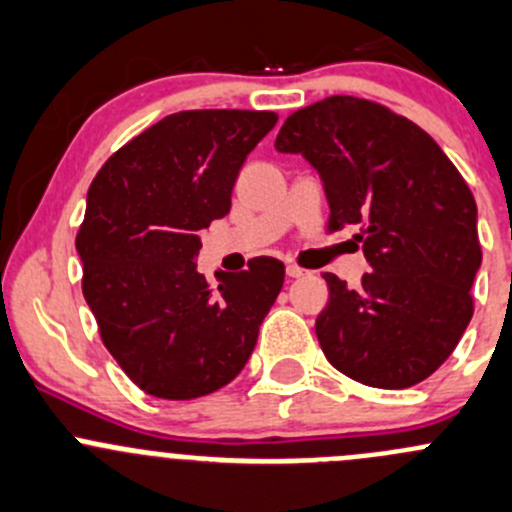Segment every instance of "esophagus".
<instances>
[{
    "label": "esophagus",
    "mask_w": 512,
    "mask_h": 512,
    "mask_svg": "<svg viewBox=\"0 0 512 512\" xmlns=\"http://www.w3.org/2000/svg\"><path fill=\"white\" fill-rule=\"evenodd\" d=\"M286 273H288V276H291V278H298V276H303V273H306V268L296 266V263H288Z\"/></svg>",
    "instance_id": "obj_1"
}]
</instances>
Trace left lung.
<instances>
[{"mask_svg":"<svg viewBox=\"0 0 512 512\" xmlns=\"http://www.w3.org/2000/svg\"><path fill=\"white\" fill-rule=\"evenodd\" d=\"M276 149L321 174L328 231L358 226L371 271L333 273L316 336L328 363L373 388H411L438 371L473 318L478 209L430 134L388 106L328 96L293 111Z\"/></svg>","mask_w":512,"mask_h":512,"instance_id":"left-lung-1","label":"left lung"}]
</instances>
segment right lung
Here are the masks:
<instances>
[{"mask_svg":"<svg viewBox=\"0 0 512 512\" xmlns=\"http://www.w3.org/2000/svg\"><path fill=\"white\" fill-rule=\"evenodd\" d=\"M276 121L273 111H179L114 151L91 181L77 234L82 291L106 351L149 396H209L254 351L283 263L256 256L211 286L194 258L199 231L229 214L246 156Z\"/></svg>","mask_w":512,"mask_h":512,"instance_id":"add662e5","label":"right lung"}]
</instances>
